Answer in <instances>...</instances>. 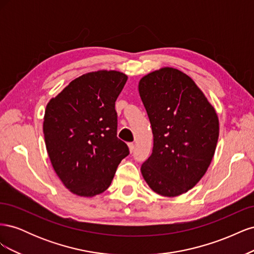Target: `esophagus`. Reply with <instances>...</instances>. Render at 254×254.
I'll return each instance as SVG.
<instances>
[{
  "label": "esophagus",
  "instance_id": "34e87169",
  "mask_svg": "<svg viewBox=\"0 0 254 254\" xmlns=\"http://www.w3.org/2000/svg\"><path fill=\"white\" fill-rule=\"evenodd\" d=\"M128 147H129L130 152H132L134 150V144L133 143H128Z\"/></svg>",
  "mask_w": 254,
  "mask_h": 254
}]
</instances>
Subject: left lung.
I'll use <instances>...</instances> for the list:
<instances>
[{
    "label": "left lung",
    "mask_w": 254,
    "mask_h": 254,
    "mask_svg": "<svg viewBox=\"0 0 254 254\" xmlns=\"http://www.w3.org/2000/svg\"><path fill=\"white\" fill-rule=\"evenodd\" d=\"M139 93L153 135L151 156L141 167L155 193L176 197L200 181L214 157L219 121L190 76L161 67L143 76Z\"/></svg>",
    "instance_id": "left-lung-1"
}]
</instances>
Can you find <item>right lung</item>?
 Returning a JSON list of instances; mask_svg holds the SVG:
<instances>
[{"label":"right lung","instance_id":"obj_1","mask_svg":"<svg viewBox=\"0 0 254 254\" xmlns=\"http://www.w3.org/2000/svg\"><path fill=\"white\" fill-rule=\"evenodd\" d=\"M99 70L72 80L47 105L44 141L54 171L71 193L93 197L110 187L128 146L117 136L115 101L127 81Z\"/></svg>","mask_w":254,"mask_h":254}]
</instances>
